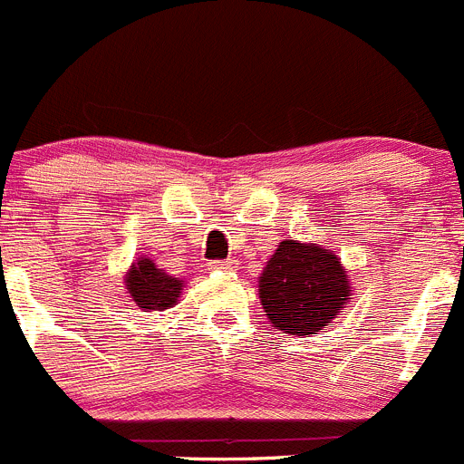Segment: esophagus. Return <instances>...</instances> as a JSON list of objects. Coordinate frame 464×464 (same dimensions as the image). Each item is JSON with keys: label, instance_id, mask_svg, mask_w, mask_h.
<instances>
[{"label": "esophagus", "instance_id": "34e87169", "mask_svg": "<svg viewBox=\"0 0 464 464\" xmlns=\"http://www.w3.org/2000/svg\"><path fill=\"white\" fill-rule=\"evenodd\" d=\"M212 268H215V271H236L237 268V264L233 259H224V261H215V264H212Z\"/></svg>", "mask_w": 464, "mask_h": 464}]
</instances>
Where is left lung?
I'll use <instances>...</instances> for the list:
<instances>
[{
	"instance_id": "8db88e82",
	"label": "left lung",
	"mask_w": 464,
	"mask_h": 464,
	"mask_svg": "<svg viewBox=\"0 0 464 464\" xmlns=\"http://www.w3.org/2000/svg\"><path fill=\"white\" fill-rule=\"evenodd\" d=\"M348 271L332 249L282 240L259 277V299L273 327L292 336L320 332L348 304Z\"/></svg>"
}]
</instances>
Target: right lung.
Instances as JSON below:
<instances>
[{"instance_id":"add662e5","label":"right lung","mask_w":464,"mask_h":464,"mask_svg":"<svg viewBox=\"0 0 464 464\" xmlns=\"http://www.w3.org/2000/svg\"><path fill=\"white\" fill-rule=\"evenodd\" d=\"M182 287L184 280L156 268L151 259H140L137 264H132L126 276L128 294L144 313L147 310L172 308L179 299V294H182Z\"/></svg>"}]
</instances>
